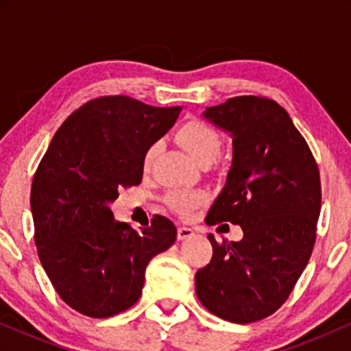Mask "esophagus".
Wrapping results in <instances>:
<instances>
[{"instance_id":"1","label":"esophagus","mask_w":351,"mask_h":351,"mask_svg":"<svg viewBox=\"0 0 351 351\" xmlns=\"http://www.w3.org/2000/svg\"><path fill=\"white\" fill-rule=\"evenodd\" d=\"M193 234H195V231H193L191 228H186V226H180L178 228V239L183 241V239H189Z\"/></svg>"}]
</instances>
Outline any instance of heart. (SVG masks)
I'll return each mask as SVG.
<instances>
[{
  "label": "heart",
  "instance_id": "1",
  "mask_svg": "<svg viewBox=\"0 0 351 351\" xmlns=\"http://www.w3.org/2000/svg\"><path fill=\"white\" fill-rule=\"evenodd\" d=\"M176 140L181 147L186 150L196 162L208 165L219 155L221 147H223V138L215 127L203 122V120L191 119L186 120L176 130ZM162 150V143L153 142L143 153L142 167L148 171L153 167L156 155ZM167 204L173 211L181 216H188L196 206L206 201V193L203 191H188V189H171L167 195Z\"/></svg>",
  "mask_w": 351,
  "mask_h": 351
}]
</instances>
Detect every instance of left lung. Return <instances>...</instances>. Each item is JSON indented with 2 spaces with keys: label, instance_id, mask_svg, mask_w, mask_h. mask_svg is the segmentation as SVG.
Returning <instances> with one entry per match:
<instances>
[{
  "label": "left lung",
  "instance_id": "obj_1",
  "mask_svg": "<svg viewBox=\"0 0 351 351\" xmlns=\"http://www.w3.org/2000/svg\"><path fill=\"white\" fill-rule=\"evenodd\" d=\"M203 117L232 136L226 186L206 224H239L241 241L213 245L196 272V295L209 312L251 324L276 312L307 265L322 206L320 173L307 142L276 100L228 99Z\"/></svg>",
  "mask_w": 351,
  "mask_h": 351
}]
</instances>
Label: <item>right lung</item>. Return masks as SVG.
<instances>
[{
  "label": "right lung",
  "instance_id": "obj_1",
  "mask_svg": "<svg viewBox=\"0 0 351 351\" xmlns=\"http://www.w3.org/2000/svg\"><path fill=\"white\" fill-rule=\"evenodd\" d=\"M181 107H152L127 95L92 99L52 136L34 173L31 213L38 256L69 307L107 318L142 295L145 269L171 247L176 228L156 215L135 231L108 204L140 184L143 153L167 134Z\"/></svg>",
  "mask_w": 351,
  "mask_h": 351
}]
</instances>
